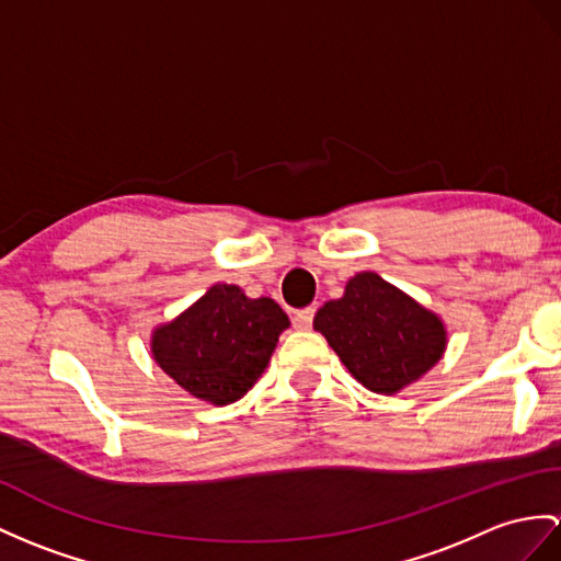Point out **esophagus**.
I'll use <instances>...</instances> for the list:
<instances>
[{
	"label": "esophagus",
	"mask_w": 561,
	"mask_h": 561,
	"mask_svg": "<svg viewBox=\"0 0 561 561\" xmlns=\"http://www.w3.org/2000/svg\"><path fill=\"white\" fill-rule=\"evenodd\" d=\"M313 313H317V309H313V307H307V309H299V311H295L293 325H295V328H299V331H309L311 323H313Z\"/></svg>",
	"instance_id": "esophagus-1"
}]
</instances>
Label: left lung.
Returning a JSON list of instances; mask_svg holds the SVG:
<instances>
[{
    "label": "left lung",
    "mask_w": 561,
    "mask_h": 561,
    "mask_svg": "<svg viewBox=\"0 0 561 561\" xmlns=\"http://www.w3.org/2000/svg\"><path fill=\"white\" fill-rule=\"evenodd\" d=\"M313 328L362 386L383 394L421 378L445 352L443 321L376 273H357L343 297L317 311Z\"/></svg>",
    "instance_id": "8db88e82"
}]
</instances>
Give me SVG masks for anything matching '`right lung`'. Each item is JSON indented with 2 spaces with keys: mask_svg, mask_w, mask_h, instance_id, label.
<instances>
[{
  "mask_svg": "<svg viewBox=\"0 0 561 561\" xmlns=\"http://www.w3.org/2000/svg\"><path fill=\"white\" fill-rule=\"evenodd\" d=\"M290 325L273 299L244 297L238 285H214L152 340L159 366L190 394L230 404L264 374L278 335Z\"/></svg>",
  "mask_w": 561,
  "mask_h": 561,
  "instance_id": "obj_1",
  "label": "right lung"
}]
</instances>
